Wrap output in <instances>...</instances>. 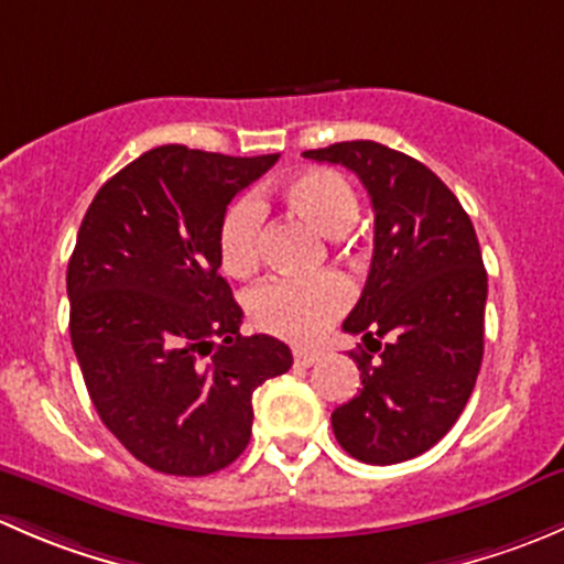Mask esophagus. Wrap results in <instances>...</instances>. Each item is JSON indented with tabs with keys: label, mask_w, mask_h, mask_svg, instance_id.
I'll use <instances>...</instances> for the list:
<instances>
[{
	"label": "esophagus",
	"mask_w": 564,
	"mask_h": 564,
	"mask_svg": "<svg viewBox=\"0 0 564 564\" xmlns=\"http://www.w3.org/2000/svg\"><path fill=\"white\" fill-rule=\"evenodd\" d=\"M318 360L316 351H308V349H294V362H297L300 368H308L314 366V362Z\"/></svg>",
	"instance_id": "esophagus-1"
}]
</instances>
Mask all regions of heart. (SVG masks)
Here are the masks:
<instances>
[{
  "label": "heart",
  "instance_id": "b5f03b06",
  "mask_svg": "<svg viewBox=\"0 0 564 564\" xmlns=\"http://www.w3.org/2000/svg\"><path fill=\"white\" fill-rule=\"evenodd\" d=\"M281 198L316 231L338 237L355 226L360 202L344 174L305 169L283 182ZM264 209L256 198H237L218 224V259L231 278H248L261 259ZM351 289L338 272L316 278H272L248 294V316L278 338L308 344L346 311Z\"/></svg>",
  "mask_w": 564,
  "mask_h": 564
}]
</instances>
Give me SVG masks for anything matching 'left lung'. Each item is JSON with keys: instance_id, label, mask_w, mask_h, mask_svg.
<instances>
[{"instance_id": "left-lung-1", "label": "left lung", "mask_w": 564, "mask_h": 564, "mask_svg": "<svg viewBox=\"0 0 564 564\" xmlns=\"http://www.w3.org/2000/svg\"><path fill=\"white\" fill-rule=\"evenodd\" d=\"M360 176L373 207V259L344 329L362 388L333 412L338 445L366 464L434 447L464 412L482 362L488 275L475 226L429 166L377 141L303 152Z\"/></svg>"}]
</instances>
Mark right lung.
<instances>
[{
    "label": "right lung",
    "mask_w": 564,
    "mask_h": 564,
    "mask_svg": "<svg viewBox=\"0 0 564 564\" xmlns=\"http://www.w3.org/2000/svg\"><path fill=\"white\" fill-rule=\"evenodd\" d=\"M278 155L155 147L98 191L67 264L70 340L87 392L130 456L202 477L248 447L253 390L292 368L272 335H240L218 224Z\"/></svg>",
    "instance_id": "obj_1"
}]
</instances>
